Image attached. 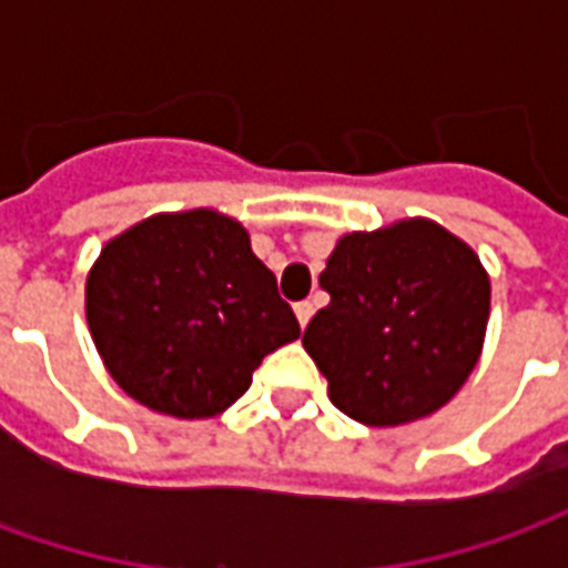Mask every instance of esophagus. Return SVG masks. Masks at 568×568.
I'll list each match as a JSON object with an SVG mask.
<instances>
[{"label": "esophagus", "mask_w": 568, "mask_h": 568, "mask_svg": "<svg viewBox=\"0 0 568 568\" xmlns=\"http://www.w3.org/2000/svg\"><path fill=\"white\" fill-rule=\"evenodd\" d=\"M295 316H297V322H301V328H307V322L313 320V304H310V301H301V304H295Z\"/></svg>", "instance_id": "1"}]
</instances>
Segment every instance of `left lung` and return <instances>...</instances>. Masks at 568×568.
I'll return each mask as SVG.
<instances>
[{"instance_id": "left-lung-1", "label": "left lung", "mask_w": 568, "mask_h": 568, "mask_svg": "<svg viewBox=\"0 0 568 568\" xmlns=\"http://www.w3.org/2000/svg\"><path fill=\"white\" fill-rule=\"evenodd\" d=\"M304 349L328 398L365 426L414 423L475 371L489 320V276L475 248L428 219L337 240Z\"/></svg>"}]
</instances>
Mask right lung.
Here are the masks:
<instances>
[{
    "mask_svg": "<svg viewBox=\"0 0 568 568\" xmlns=\"http://www.w3.org/2000/svg\"><path fill=\"white\" fill-rule=\"evenodd\" d=\"M84 310L112 381L179 419L227 410L261 358L301 337L246 227L215 210L161 212L109 240Z\"/></svg>",
    "mask_w": 568,
    "mask_h": 568,
    "instance_id": "obj_1",
    "label": "right lung"
}]
</instances>
